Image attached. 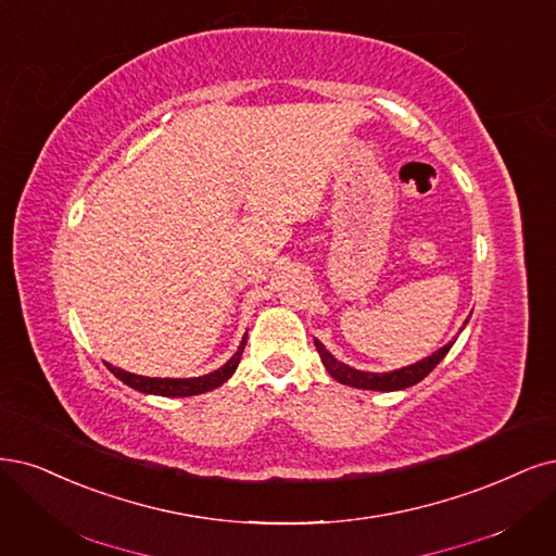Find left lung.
I'll use <instances>...</instances> for the list:
<instances>
[{
	"instance_id": "left-lung-1",
	"label": "left lung",
	"mask_w": 556,
	"mask_h": 556,
	"mask_svg": "<svg viewBox=\"0 0 556 556\" xmlns=\"http://www.w3.org/2000/svg\"><path fill=\"white\" fill-rule=\"evenodd\" d=\"M453 342L444 344L442 350H437L432 356H428L424 361L412 363V366H407V368L391 370V372H363V370L350 368L348 363L338 361L327 348H324L319 340H315V348L319 352L324 368H327L329 375L336 381H340V384H348V387H354V389H368V391H400V389L414 387V384H418L420 379L428 377L437 368V363L448 354V350L453 348Z\"/></svg>"
}]
</instances>
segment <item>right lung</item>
Wrapping results in <instances>:
<instances>
[{
  "label": "right lung",
  "mask_w": 556,
  "mask_h": 556,
  "mask_svg": "<svg viewBox=\"0 0 556 556\" xmlns=\"http://www.w3.org/2000/svg\"><path fill=\"white\" fill-rule=\"evenodd\" d=\"M243 348H245V336L239 344L237 354L229 358L223 368L208 372V375H202V377H190V379H161V377H142V375H132V372H126V370H119V368H112L108 363V368L114 377H119L126 387L136 389L140 393H151V395H165V397H186V395H198V393H206L212 389H218L220 384H225V381L235 375L239 361H241V354H243Z\"/></svg>",
  "instance_id": "add662e5"
}]
</instances>
